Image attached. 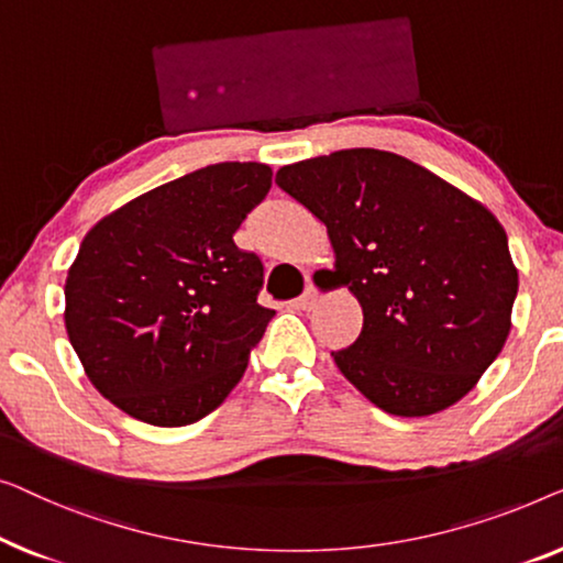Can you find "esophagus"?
<instances>
[{"label": "esophagus", "instance_id": "34e87169", "mask_svg": "<svg viewBox=\"0 0 563 563\" xmlns=\"http://www.w3.org/2000/svg\"><path fill=\"white\" fill-rule=\"evenodd\" d=\"M316 300H319V292H316L313 283H308L306 290H303V296L296 300V306L300 308V311H311V308L316 306Z\"/></svg>", "mask_w": 563, "mask_h": 563}]
</instances>
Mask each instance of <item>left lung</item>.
Masks as SVG:
<instances>
[{
    "instance_id": "obj_1",
    "label": "left lung",
    "mask_w": 563,
    "mask_h": 563,
    "mask_svg": "<svg viewBox=\"0 0 563 563\" xmlns=\"http://www.w3.org/2000/svg\"><path fill=\"white\" fill-rule=\"evenodd\" d=\"M285 194L327 224L357 296L342 375L393 416H431L477 385L510 334L518 271L500 221L408 157L372 147L285 165Z\"/></svg>"
}]
</instances>
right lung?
<instances>
[{
	"mask_svg": "<svg viewBox=\"0 0 563 563\" xmlns=\"http://www.w3.org/2000/svg\"><path fill=\"white\" fill-rule=\"evenodd\" d=\"M263 163H217L137 196L84 236L66 331L93 387L126 416L176 429L217 410L247 369L271 308L234 232L265 199Z\"/></svg>",
	"mask_w": 563,
	"mask_h": 563,
	"instance_id": "1",
	"label": "right lung"
}]
</instances>
